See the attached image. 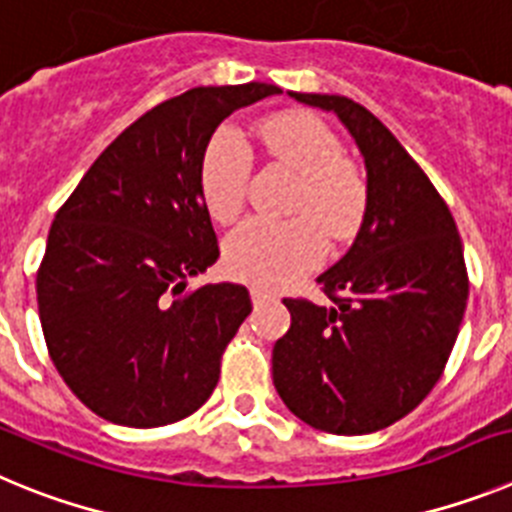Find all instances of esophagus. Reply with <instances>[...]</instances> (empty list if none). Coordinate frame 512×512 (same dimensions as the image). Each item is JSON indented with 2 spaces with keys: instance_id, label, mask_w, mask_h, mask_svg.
<instances>
[{
  "instance_id": "34e87169",
  "label": "esophagus",
  "mask_w": 512,
  "mask_h": 512,
  "mask_svg": "<svg viewBox=\"0 0 512 512\" xmlns=\"http://www.w3.org/2000/svg\"><path fill=\"white\" fill-rule=\"evenodd\" d=\"M251 297L256 305H261V302H266V300H274V295H271L269 289H264V287H251Z\"/></svg>"
}]
</instances>
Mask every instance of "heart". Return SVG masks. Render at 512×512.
Instances as JSON below:
<instances>
[{
    "label": "heart",
    "instance_id": "obj_1",
    "mask_svg": "<svg viewBox=\"0 0 512 512\" xmlns=\"http://www.w3.org/2000/svg\"><path fill=\"white\" fill-rule=\"evenodd\" d=\"M274 158L300 174L292 220L251 217L225 238L223 259L233 277L264 287H284L320 264L325 235L343 241L361 223L366 189L343 161L336 133L310 115H279L264 125ZM251 151L233 125L217 130L200 166V192L207 212L220 223L233 220L246 200Z\"/></svg>",
    "mask_w": 512,
    "mask_h": 512
}]
</instances>
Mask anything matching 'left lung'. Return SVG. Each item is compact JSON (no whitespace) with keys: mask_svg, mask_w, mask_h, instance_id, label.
I'll list each match as a JSON object with an SVG mask.
<instances>
[{"mask_svg":"<svg viewBox=\"0 0 512 512\" xmlns=\"http://www.w3.org/2000/svg\"><path fill=\"white\" fill-rule=\"evenodd\" d=\"M287 94L354 138L366 207L351 248L318 277L330 305L284 300L292 325L271 374L307 425L364 436L405 418L441 377L467 310L464 248L431 179L372 112L338 94Z\"/></svg>","mask_w":512,"mask_h":512,"instance_id":"left-lung-1","label":"left lung"}]
</instances>
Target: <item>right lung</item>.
Returning a JSON list of instances; mask_svg holds the SVG:
<instances>
[{"mask_svg": "<svg viewBox=\"0 0 512 512\" xmlns=\"http://www.w3.org/2000/svg\"><path fill=\"white\" fill-rule=\"evenodd\" d=\"M274 84L197 87L122 130L56 212L38 271L43 336L89 410L130 428L205 405L251 312L243 284L187 287L217 261L200 166L230 112Z\"/></svg>", "mask_w": 512, "mask_h": 512, "instance_id": "1", "label": "right lung"}]
</instances>
